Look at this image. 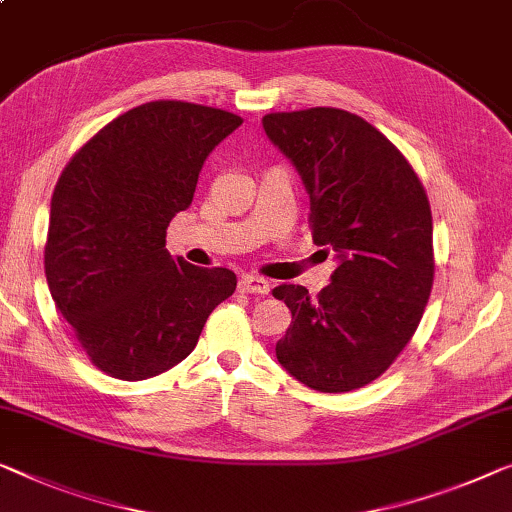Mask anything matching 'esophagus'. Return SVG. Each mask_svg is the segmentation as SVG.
Segmentation results:
<instances>
[{
	"label": "esophagus",
	"instance_id": "esophagus-1",
	"mask_svg": "<svg viewBox=\"0 0 512 512\" xmlns=\"http://www.w3.org/2000/svg\"><path fill=\"white\" fill-rule=\"evenodd\" d=\"M239 289L246 294H255V296H264L271 292V282L257 276H241L239 280Z\"/></svg>",
	"mask_w": 512,
	"mask_h": 512
}]
</instances>
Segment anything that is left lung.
I'll list each match as a JSON object with an SVG mask.
<instances>
[{
  "label": "left lung",
  "instance_id": "8db88e82",
  "mask_svg": "<svg viewBox=\"0 0 512 512\" xmlns=\"http://www.w3.org/2000/svg\"><path fill=\"white\" fill-rule=\"evenodd\" d=\"M262 124L308 190L312 241L340 259L317 299L301 285L273 289L292 310L276 356L315 391H354L384 375L421 324L434 280L427 193L402 151L358 114L308 108Z\"/></svg>",
  "mask_w": 512,
  "mask_h": 512
}]
</instances>
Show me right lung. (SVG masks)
<instances>
[{
  "instance_id": "add662e5",
  "label": "right lung",
  "mask_w": 512,
  "mask_h": 512,
  "mask_svg": "<svg viewBox=\"0 0 512 512\" xmlns=\"http://www.w3.org/2000/svg\"><path fill=\"white\" fill-rule=\"evenodd\" d=\"M239 114L151 101L119 114L75 151L50 202L45 278L89 361L142 381L193 352L230 299V269H200L165 248L170 220L193 202L204 160Z\"/></svg>"
}]
</instances>
